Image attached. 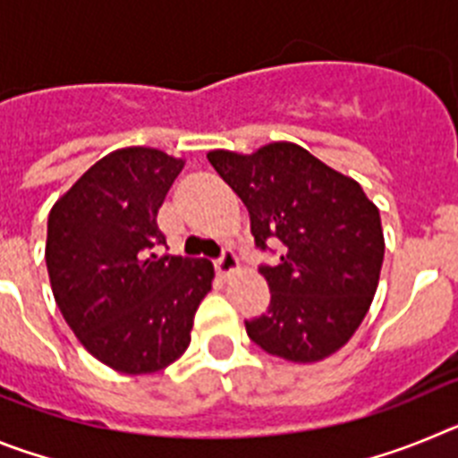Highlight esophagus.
<instances>
[{
  "label": "esophagus",
  "instance_id": "1",
  "mask_svg": "<svg viewBox=\"0 0 458 458\" xmlns=\"http://www.w3.org/2000/svg\"><path fill=\"white\" fill-rule=\"evenodd\" d=\"M216 273L222 279H229L233 273H238V259L232 250H225L220 254V259H216Z\"/></svg>",
  "mask_w": 458,
  "mask_h": 458
}]
</instances>
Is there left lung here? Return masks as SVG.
Listing matches in <instances>:
<instances>
[{
    "instance_id": "left-lung-1",
    "label": "left lung",
    "mask_w": 458,
    "mask_h": 458,
    "mask_svg": "<svg viewBox=\"0 0 458 458\" xmlns=\"http://www.w3.org/2000/svg\"><path fill=\"white\" fill-rule=\"evenodd\" d=\"M208 163L248 208L254 245H282L279 261L259 266L270 305L245 321L248 337L291 362L333 355L353 337L378 286V208L358 181L291 141L252 156L210 151Z\"/></svg>"
}]
</instances>
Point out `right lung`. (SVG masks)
<instances>
[{"instance_id": "1", "label": "right lung", "mask_w": 458, "mask_h": 458, "mask_svg": "<svg viewBox=\"0 0 458 458\" xmlns=\"http://www.w3.org/2000/svg\"><path fill=\"white\" fill-rule=\"evenodd\" d=\"M183 160L157 148L109 153L47 217L52 293L84 349L123 374H153L185 353L210 291L206 259L156 257L157 208Z\"/></svg>"}]
</instances>
